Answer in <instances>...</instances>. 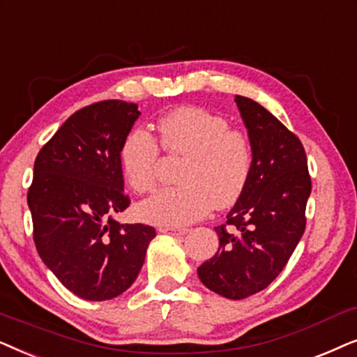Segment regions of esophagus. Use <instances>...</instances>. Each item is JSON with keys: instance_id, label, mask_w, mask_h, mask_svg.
Masks as SVG:
<instances>
[{"instance_id": "esophagus-1", "label": "esophagus", "mask_w": 357, "mask_h": 357, "mask_svg": "<svg viewBox=\"0 0 357 357\" xmlns=\"http://www.w3.org/2000/svg\"><path fill=\"white\" fill-rule=\"evenodd\" d=\"M161 234H171V235H186L188 228H174V227H163L160 228Z\"/></svg>"}]
</instances>
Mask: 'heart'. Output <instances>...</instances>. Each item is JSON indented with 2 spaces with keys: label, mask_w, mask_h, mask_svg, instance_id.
I'll list each match as a JSON object with an SVG mask.
<instances>
[{
  "label": "heart",
  "mask_w": 357,
  "mask_h": 357,
  "mask_svg": "<svg viewBox=\"0 0 357 357\" xmlns=\"http://www.w3.org/2000/svg\"><path fill=\"white\" fill-rule=\"evenodd\" d=\"M160 146L184 156L178 181L161 188L137 206L142 220L158 227H184L201 220L212 207H231L243 196L253 173L250 135L206 109L183 106L158 121ZM160 146L149 130L135 127L126 135L119 158L123 178L135 192L155 186Z\"/></svg>",
  "instance_id": "1"
}]
</instances>
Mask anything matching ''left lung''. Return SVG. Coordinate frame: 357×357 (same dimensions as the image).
Instances as JSON below:
<instances>
[{
    "label": "left lung",
    "mask_w": 357,
    "mask_h": 357,
    "mask_svg": "<svg viewBox=\"0 0 357 357\" xmlns=\"http://www.w3.org/2000/svg\"><path fill=\"white\" fill-rule=\"evenodd\" d=\"M235 102L253 145V173L227 222L215 227L220 245L197 274L218 296L240 301L286 268L305 231L312 181L301 139L253 99Z\"/></svg>",
    "instance_id": "1"
}]
</instances>
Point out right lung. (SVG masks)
<instances>
[{
    "label": "right lung",
    "mask_w": 357,
    "mask_h": 357,
    "mask_svg": "<svg viewBox=\"0 0 357 357\" xmlns=\"http://www.w3.org/2000/svg\"><path fill=\"white\" fill-rule=\"evenodd\" d=\"M140 112L121 99L99 101L66 119L42 146L27 191L34 243L47 268L86 301H109L132 286L153 227L121 223L126 211L119 151Z\"/></svg>",
    "instance_id": "add662e5"
}]
</instances>
